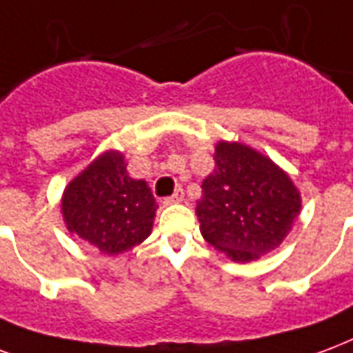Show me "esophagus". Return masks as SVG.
Wrapping results in <instances>:
<instances>
[{
	"label": "esophagus",
	"mask_w": 353,
	"mask_h": 353,
	"mask_svg": "<svg viewBox=\"0 0 353 353\" xmlns=\"http://www.w3.org/2000/svg\"><path fill=\"white\" fill-rule=\"evenodd\" d=\"M182 201H184V192L179 188V190H176L171 197H167L163 203H165V205H176V203H182Z\"/></svg>",
	"instance_id": "34e87169"
}]
</instances>
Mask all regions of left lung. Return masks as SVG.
<instances>
[{
    "label": "left lung",
    "instance_id": "left-lung-1",
    "mask_svg": "<svg viewBox=\"0 0 353 353\" xmlns=\"http://www.w3.org/2000/svg\"><path fill=\"white\" fill-rule=\"evenodd\" d=\"M214 163L195 207L203 239L235 263L279 248L301 212V194L290 174L236 141L216 145Z\"/></svg>",
    "mask_w": 353,
    "mask_h": 353
}]
</instances>
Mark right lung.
Here are the masks:
<instances>
[{
    "mask_svg": "<svg viewBox=\"0 0 353 353\" xmlns=\"http://www.w3.org/2000/svg\"><path fill=\"white\" fill-rule=\"evenodd\" d=\"M120 150H107L82 169L61 195L69 233L114 258L152 233L156 199L145 180L131 179Z\"/></svg>",
    "mask_w": 353,
    "mask_h": 353,
    "instance_id": "1",
    "label": "right lung"
}]
</instances>
